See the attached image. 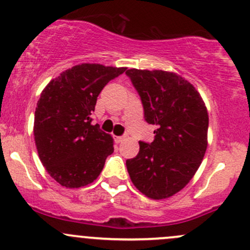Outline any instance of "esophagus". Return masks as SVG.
Instances as JSON below:
<instances>
[{"mask_svg":"<svg viewBox=\"0 0 250 250\" xmlns=\"http://www.w3.org/2000/svg\"><path fill=\"white\" fill-rule=\"evenodd\" d=\"M125 139H127V137H116V143H122V141H125Z\"/></svg>","mask_w":250,"mask_h":250,"instance_id":"34e87169","label":"esophagus"}]
</instances>
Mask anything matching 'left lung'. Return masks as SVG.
<instances>
[{
	"instance_id": "1",
	"label": "left lung",
	"mask_w": 250,
	"mask_h": 250,
	"mask_svg": "<svg viewBox=\"0 0 250 250\" xmlns=\"http://www.w3.org/2000/svg\"><path fill=\"white\" fill-rule=\"evenodd\" d=\"M143 102L146 122L156 125L151 144L139 141L127 160L135 188L151 200L169 198L193 178L208 146V111L198 90L180 75L127 70Z\"/></svg>"
}]
</instances>
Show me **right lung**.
<instances>
[{
    "mask_svg": "<svg viewBox=\"0 0 250 250\" xmlns=\"http://www.w3.org/2000/svg\"><path fill=\"white\" fill-rule=\"evenodd\" d=\"M125 70L83 62L42 90L35 111V144L48 174L64 188L92 184L113 152L112 137L92 125L90 115L103 88Z\"/></svg>",
    "mask_w": 250,
    "mask_h": 250,
    "instance_id": "obj_1",
    "label": "right lung"
}]
</instances>
